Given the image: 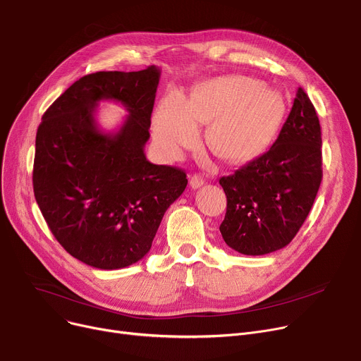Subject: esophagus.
<instances>
[{"label": "esophagus", "instance_id": "34e87169", "mask_svg": "<svg viewBox=\"0 0 361 361\" xmlns=\"http://www.w3.org/2000/svg\"><path fill=\"white\" fill-rule=\"evenodd\" d=\"M203 184H204V180H203L202 176L195 174V176L190 177V187H192V188H199V187H202Z\"/></svg>", "mask_w": 361, "mask_h": 361}]
</instances>
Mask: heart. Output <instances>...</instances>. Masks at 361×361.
I'll return each mask as SVG.
<instances>
[{"label": "heart", "instance_id": "obj_1", "mask_svg": "<svg viewBox=\"0 0 361 361\" xmlns=\"http://www.w3.org/2000/svg\"><path fill=\"white\" fill-rule=\"evenodd\" d=\"M286 98L245 75H222L202 83L187 101L171 93L154 117V137L168 158L199 139V123L209 124L207 143L228 162L250 161L267 150L281 130Z\"/></svg>", "mask_w": 361, "mask_h": 361}]
</instances>
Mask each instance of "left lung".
<instances>
[{
	"mask_svg": "<svg viewBox=\"0 0 361 361\" xmlns=\"http://www.w3.org/2000/svg\"><path fill=\"white\" fill-rule=\"evenodd\" d=\"M322 131L307 93L298 87L293 108L268 152L222 177L226 214L224 241L238 253L276 252L306 221L322 181Z\"/></svg>",
	"mask_w": 361,
	"mask_h": 361,
	"instance_id": "1",
	"label": "left lung"
}]
</instances>
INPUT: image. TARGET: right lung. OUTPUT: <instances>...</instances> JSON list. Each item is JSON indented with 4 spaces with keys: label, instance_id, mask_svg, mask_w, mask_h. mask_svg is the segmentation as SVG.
Segmentation results:
<instances>
[{
    "label": "right lung",
    "instance_id": "right-lung-1",
    "mask_svg": "<svg viewBox=\"0 0 361 361\" xmlns=\"http://www.w3.org/2000/svg\"><path fill=\"white\" fill-rule=\"evenodd\" d=\"M159 78L155 66L87 74L47 109L37 128L35 199L56 241L89 267L114 271L143 259L187 185L183 169L145 155ZM101 100L126 106L117 132L99 128Z\"/></svg>",
    "mask_w": 361,
    "mask_h": 361
}]
</instances>
